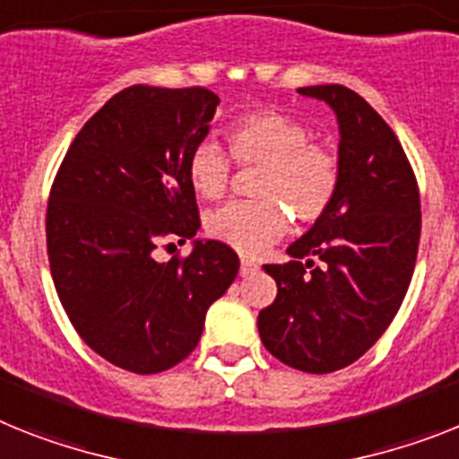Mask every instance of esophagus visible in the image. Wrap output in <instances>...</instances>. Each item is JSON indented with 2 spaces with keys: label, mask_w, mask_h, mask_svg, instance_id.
Listing matches in <instances>:
<instances>
[{
  "label": "esophagus",
  "mask_w": 459,
  "mask_h": 459,
  "mask_svg": "<svg viewBox=\"0 0 459 459\" xmlns=\"http://www.w3.org/2000/svg\"><path fill=\"white\" fill-rule=\"evenodd\" d=\"M259 271V265L254 264L252 259H242L240 261V275L247 277V275H254V273Z\"/></svg>",
  "instance_id": "1"
}]
</instances>
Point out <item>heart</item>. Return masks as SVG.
<instances>
[{
  "label": "heart",
  "instance_id": "b5f03b06",
  "mask_svg": "<svg viewBox=\"0 0 459 459\" xmlns=\"http://www.w3.org/2000/svg\"><path fill=\"white\" fill-rule=\"evenodd\" d=\"M226 144L238 165L261 168L254 186L259 200H233L212 210L205 229L214 240L254 256L287 230V211L310 226L333 205L341 160L329 146L310 140L299 118L277 109L247 111L229 123ZM230 158L210 140L188 152L186 177L200 198H221L230 182Z\"/></svg>",
  "mask_w": 459,
  "mask_h": 459
}]
</instances>
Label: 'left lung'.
Listing matches in <instances>:
<instances>
[{"instance_id":"left-lung-1","label":"left lung","mask_w":459,"mask_h":459,"mask_svg":"<svg viewBox=\"0 0 459 459\" xmlns=\"http://www.w3.org/2000/svg\"><path fill=\"white\" fill-rule=\"evenodd\" d=\"M325 100L341 126V186L325 217L264 265L275 301L259 313L265 350L291 368L350 367L392 325L415 271L420 191L402 142L367 100L345 86L299 88Z\"/></svg>"}]
</instances>
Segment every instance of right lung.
<instances>
[{
    "instance_id": "obj_1",
    "label": "right lung",
    "mask_w": 459,
    "mask_h": 459,
    "mask_svg": "<svg viewBox=\"0 0 459 459\" xmlns=\"http://www.w3.org/2000/svg\"><path fill=\"white\" fill-rule=\"evenodd\" d=\"M217 105L200 86L126 88L79 130L53 179L46 249L60 303L81 341L130 373L186 359L240 268L219 240L156 259L200 229L186 158Z\"/></svg>"
}]
</instances>
